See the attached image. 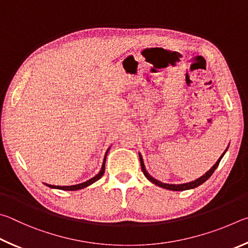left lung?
<instances>
[{
  "mask_svg": "<svg viewBox=\"0 0 248 248\" xmlns=\"http://www.w3.org/2000/svg\"><path fill=\"white\" fill-rule=\"evenodd\" d=\"M225 151H227V149H225ZM225 151L224 153L222 154V155H221V157L219 158V160L218 161L216 162V164L214 167H212L209 171H208L205 175H202V176H201L199 177V179H197V180H195V181H193V182H189V183H185V184H166V183H161V182H159L158 180H155V179H154L153 176L151 175H149V173L146 171V169H145V164H144V160H142V158H141V155H140V166H141V171L144 172V174H145V176L147 177V179H148L151 183H154V184H155V185H158V186H160V187H162V188H166V189H169V190H186V189H192V188H195V187H197V186H199V185H202L203 182H206L208 179H209V177L212 175V173L215 172V170L217 168H218V166H219V163H220V161H221V159H222V157H223V155L225 154Z\"/></svg>",
  "mask_w": 248,
  "mask_h": 248,
  "instance_id": "1",
  "label": "left lung"
}]
</instances>
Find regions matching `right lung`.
Segmentation results:
<instances>
[{
  "mask_svg": "<svg viewBox=\"0 0 248 248\" xmlns=\"http://www.w3.org/2000/svg\"><path fill=\"white\" fill-rule=\"evenodd\" d=\"M108 153V149L107 151L106 155H104V160H103V163H102V168H101V171H100L97 175L93 176V179H90L88 181L84 182V183H80V184H76V185H72V186H55V185H50V184H46V186H49L51 188H58V189H64V190H78V189H81V188H85L87 186H89L90 184L94 183L95 181H98L100 177H101L104 174V170H106V159H107V155Z\"/></svg>",
  "mask_w": 248,
  "mask_h": 248,
  "instance_id": "1",
  "label": "right lung"
}]
</instances>
